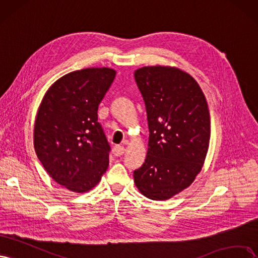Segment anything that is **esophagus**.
<instances>
[{"instance_id":"obj_1","label":"esophagus","mask_w":258,"mask_h":258,"mask_svg":"<svg viewBox=\"0 0 258 258\" xmlns=\"http://www.w3.org/2000/svg\"><path fill=\"white\" fill-rule=\"evenodd\" d=\"M124 151H125V148H124L123 146L118 145V146H114V148H113V153L117 156H121L124 153Z\"/></svg>"}]
</instances>
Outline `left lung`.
Listing matches in <instances>:
<instances>
[{
    "label": "left lung",
    "mask_w": 258,
    "mask_h": 258,
    "mask_svg": "<svg viewBox=\"0 0 258 258\" xmlns=\"http://www.w3.org/2000/svg\"><path fill=\"white\" fill-rule=\"evenodd\" d=\"M149 125L146 161L134 171L144 196L167 201L201 172L210 141V114L197 81L173 66H145L134 73Z\"/></svg>",
    "instance_id": "left-lung-1"
}]
</instances>
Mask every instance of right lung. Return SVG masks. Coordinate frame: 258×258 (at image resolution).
<instances>
[{
	"label": "right lung",
	"instance_id": "add662e5",
	"mask_svg": "<svg viewBox=\"0 0 258 258\" xmlns=\"http://www.w3.org/2000/svg\"><path fill=\"white\" fill-rule=\"evenodd\" d=\"M109 68L64 75L47 90L36 114L34 149L56 183L86 193L109 165L110 146L97 122L98 105L115 77Z\"/></svg>",
	"mask_w": 258,
	"mask_h": 258
}]
</instances>
